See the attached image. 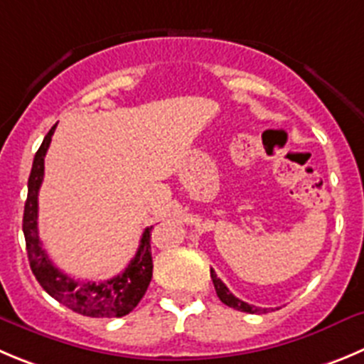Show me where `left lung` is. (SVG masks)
Segmentation results:
<instances>
[{"mask_svg": "<svg viewBox=\"0 0 364 364\" xmlns=\"http://www.w3.org/2000/svg\"><path fill=\"white\" fill-rule=\"evenodd\" d=\"M210 277H212V280H213V287H215V291H217V296H219V300L223 301L224 305L237 309V311L250 312V314H260V312L269 311V309L255 307V305H250V304H246V301H242V300H239V298L233 296V294L230 293L228 287L224 285V282L220 280V278H217L215 271H213V269H210Z\"/></svg>", "mask_w": 364, "mask_h": 364, "instance_id": "8db88e82", "label": "left lung"}]
</instances>
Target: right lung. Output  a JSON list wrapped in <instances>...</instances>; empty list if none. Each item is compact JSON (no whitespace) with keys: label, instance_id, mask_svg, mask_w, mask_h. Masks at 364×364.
I'll return each instance as SVG.
<instances>
[{"label":"right lung","instance_id":"1","mask_svg":"<svg viewBox=\"0 0 364 364\" xmlns=\"http://www.w3.org/2000/svg\"><path fill=\"white\" fill-rule=\"evenodd\" d=\"M50 129L33 158L32 172L28 178V196L23 213V233L32 273L46 293L71 311L91 318H122L140 304L152 278L151 232L152 226L141 235L140 247L134 259L129 262L124 273L105 282H79L57 269L43 250L37 232V196L44 176V156L52 141L53 131Z\"/></svg>","mask_w":364,"mask_h":364}]
</instances>
